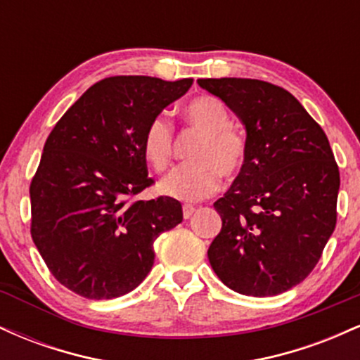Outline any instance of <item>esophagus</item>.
I'll list each match as a JSON object with an SVG mask.
<instances>
[{
    "label": "esophagus",
    "mask_w": 360,
    "mask_h": 360,
    "mask_svg": "<svg viewBox=\"0 0 360 360\" xmlns=\"http://www.w3.org/2000/svg\"><path fill=\"white\" fill-rule=\"evenodd\" d=\"M194 212H196V208H194L193 205H184L183 206V217L186 218V220H188V218H191Z\"/></svg>",
    "instance_id": "34e87169"
}]
</instances>
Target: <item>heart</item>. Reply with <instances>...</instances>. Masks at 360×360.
<instances>
[{
	"label": "heart",
	"mask_w": 360,
	"mask_h": 360,
	"mask_svg": "<svg viewBox=\"0 0 360 360\" xmlns=\"http://www.w3.org/2000/svg\"><path fill=\"white\" fill-rule=\"evenodd\" d=\"M189 128L201 135L194 147V162L176 167L159 183V191L181 201H200L212 196L221 186V174L229 179L240 174L245 166V139L233 130L226 106L213 96H201L184 106ZM142 152L155 172L171 166L176 154L174 125L166 115L150 120L142 139Z\"/></svg>",
	"instance_id": "b5f03b06"
}]
</instances>
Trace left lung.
Instances as JSON below:
<instances>
[{"label":"left lung","mask_w":360,"mask_h":360,"mask_svg":"<svg viewBox=\"0 0 360 360\" xmlns=\"http://www.w3.org/2000/svg\"><path fill=\"white\" fill-rule=\"evenodd\" d=\"M242 120L247 159L214 201L221 230L208 249L214 274L247 296L300 284L337 223L340 172L321 127L286 89L242 77L198 79Z\"/></svg>","instance_id":"obj_1"}]
</instances>
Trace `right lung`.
<instances>
[{
  "instance_id": "obj_1",
  "label": "right lung",
  "mask_w": 360,
  "mask_h": 360,
  "mask_svg": "<svg viewBox=\"0 0 360 360\" xmlns=\"http://www.w3.org/2000/svg\"><path fill=\"white\" fill-rule=\"evenodd\" d=\"M193 79L113 76L64 113L30 184L32 238L62 286L88 300L127 295L154 266V242L183 221L169 196L134 200L154 179L142 139Z\"/></svg>"
}]
</instances>
